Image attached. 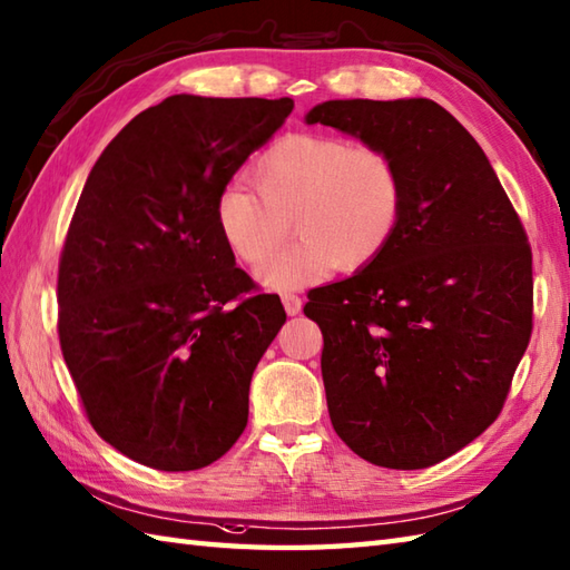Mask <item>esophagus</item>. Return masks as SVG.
Here are the masks:
<instances>
[{
  "label": "esophagus",
  "mask_w": 570,
  "mask_h": 570,
  "mask_svg": "<svg viewBox=\"0 0 570 570\" xmlns=\"http://www.w3.org/2000/svg\"><path fill=\"white\" fill-rule=\"evenodd\" d=\"M282 304H284L288 316H298L301 306H304V304H301V298H298L296 294H282Z\"/></svg>",
  "instance_id": "1"
}]
</instances>
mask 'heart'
<instances>
[{"label": "heart", "mask_w": 570, "mask_h": 570, "mask_svg": "<svg viewBox=\"0 0 570 570\" xmlns=\"http://www.w3.org/2000/svg\"><path fill=\"white\" fill-rule=\"evenodd\" d=\"M254 188L229 184L215 198V225L239 262L257 266L287 234L302 237L257 272L274 292L333 272H360L390 247L404 213L399 164L377 147L337 137L288 135L252 164Z\"/></svg>", "instance_id": "1"}]
</instances>
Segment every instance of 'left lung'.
Returning a JSON list of instances; mask_svg holds the SVG:
<instances>
[{
	"instance_id": "8db88e82",
	"label": "left lung",
	"mask_w": 570,
	"mask_h": 570,
	"mask_svg": "<svg viewBox=\"0 0 570 570\" xmlns=\"http://www.w3.org/2000/svg\"><path fill=\"white\" fill-rule=\"evenodd\" d=\"M325 125L384 149L404 213L377 259L313 288L335 433L360 458L419 470L498 419L531 335V249L485 151L439 102L328 100Z\"/></svg>"
}]
</instances>
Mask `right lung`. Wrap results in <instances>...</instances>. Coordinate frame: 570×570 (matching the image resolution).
Masks as SVG:
<instances>
[{
    "instance_id": "obj_1",
    "label": "right lung",
    "mask_w": 570,
    "mask_h": 570,
    "mask_svg": "<svg viewBox=\"0 0 570 570\" xmlns=\"http://www.w3.org/2000/svg\"><path fill=\"white\" fill-rule=\"evenodd\" d=\"M292 98L171 95L95 161L58 266V337L92 429L166 472L223 458L247 426L254 367L286 321L247 296L215 198Z\"/></svg>"
}]
</instances>
